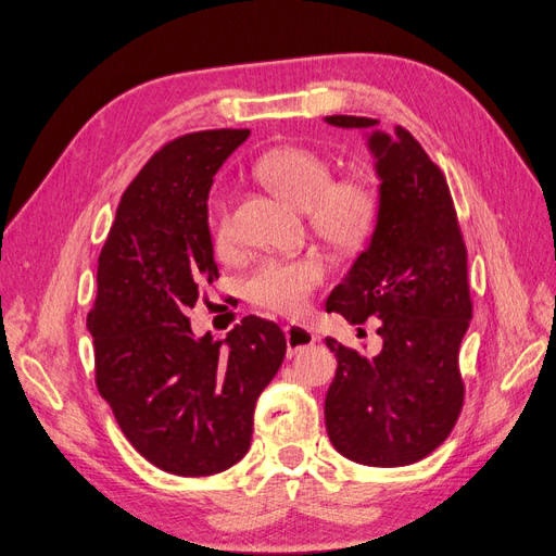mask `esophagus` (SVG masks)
Here are the masks:
<instances>
[{
    "label": "esophagus",
    "mask_w": 556,
    "mask_h": 556,
    "mask_svg": "<svg viewBox=\"0 0 556 556\" xmlns=\"http://www.w3.org/2000/svg\"><path fill=\"white\" fill-rule=\"evenodd\" d=\"M316 337L309 328L304 326H298V324H291L289 328H286V346H289V357L298 355L300 351L314 346Z\"/></svg>",
    "instance_id": "esophagus-1"
}]
</instances>
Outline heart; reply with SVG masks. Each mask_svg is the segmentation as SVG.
Masks as SVG:
<instances>
[{"label":"heart","instance_id":"obj_1","mask_svg":"<svg viewBox=\"0 0 556 556\" xmlns=\"http://www.w3.org/2000/svg\"><path fill=\"white\" fill-rule=\"evenodd\" d=\"M256 175L281 199L304 210L312 228L337 249L363 247L381 217V189L365 173H349L334 180L332 164L309 148H281L256 161ZM210 236L217 247L232 240L230 207L222 199L210 207ZM326 279L318 256L263 261L247 277L244 293L254 304L277 314H302Z\"/></svg>","mask_w":556,"mask_h":556}]
</instances>
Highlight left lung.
I'll return each instance as SVG.
<instances>
[{"label": "left lung", "mask_w": 556, "mask_h": 556, "mask_svg": "<svg viewBox=\"0 0 556 556\" xmlns=\"http://www.w3.org/2000/svg\"><path fill=\"white\" fill-rule=\"evenodd\" d=\"M334 127L369 129L371 117L330 115ZM374 131L381 217L369 247L330 293L326 309L349 324L379 318L381 353L339 344L326 395V429L344 457L367 467H406L447 439L464 404L459 344L471 324L467 244L445 175L420 142Z\"/></svg>", "instance_id": "1"}]
</instances>
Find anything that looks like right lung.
<instances>
[{
  "mask_svg": "<svg viewBox=\"0 0 556 556\" xmlns=\"http://www.w3.org/2000/svg\"><path fill=\"white\" fill-rule=\"evenodd\" d=\"M249 129H210L161 146L124 191L101 249L87 314L94 374L124 437L154 467L212 476L252 443L254 408L286 355L273 320L244 316L195 339L189 309L219 279L207 193Z\"/></svg>",
  "mask_w": 556,
  "mask_h": 556,
  "instance_id": "right-lung-1",
  "label": "right lung"
}]
</instances>
